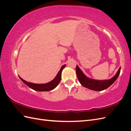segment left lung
Listing matches in <instances>:
<instances>
[{
  "label": "left lung",
  "instance_id": "left-lung-1",
  "mask_svg": "<svg viewBox=\"0 0 131 131\" xmlns=\"http://www.w3.org/2000/svg\"><path fill=\"white\" fill-rule=\"evenodd\" d=\"M121 70V67L118 69L117 72L112 79L109 80H97L89 78L82 73L79 67L77 66L76 72L77 77L80 84L86 88L92 90L93 91H100L106 89L110 86L112 85L113 83L116 81L118 77L119 76Z\"/></svg>",
  "mask_w": 131,
  "mask_h": 131
}]
</instances>
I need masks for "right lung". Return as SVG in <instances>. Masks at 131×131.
<instances>
[{"label":"right lung","mask_w":131,"mask_h":131,"mask_svg":"<svg viewBox=\"0 0 131 131\" xmlns=\"http://www.w3.org/2000/svg\"><path fill=\"white\" fill-rule=\"evenodd\" d=\"M66 64H64L62 66L61 68L60 69V70H59L56 77L54 78L53 80L49 82L46 83V84H33V83L29 82L24 80L20 77H19V78L26 85H27L29 88H30L31 89L35 91H40V92H41V91H49L51 90H52L55 88H56L57 86L59 84V83L60 82L61 80L62 71L66 67Z\"/></svg>","instance_id":"obj_1"}]
</instances>
